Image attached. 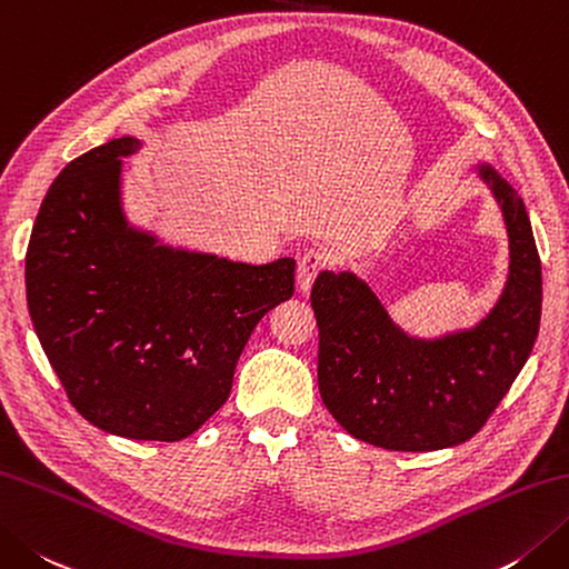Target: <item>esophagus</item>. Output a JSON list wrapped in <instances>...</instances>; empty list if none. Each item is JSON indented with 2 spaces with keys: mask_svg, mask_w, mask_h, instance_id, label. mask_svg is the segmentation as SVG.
<instances>
[{
  "mask_svg": "<svg viewBox=\"0 0 569 569\" xmlns=\"http://www.w3.org/2000/svg\"><path fill=\"white\" fill-rule=\"evenodd\" d=\"M326 266H328V253L318 247H310L300 253V259H298V288L300 291L303 293L310 291L316 276L326 269Z\"/></svg>",
  "mask_w": 569,
  "mask_h": 569,
  "instance_id": "1",
  "label": "esophagus"
}]
</instances>
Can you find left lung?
Listing matches in <instances>:
<instances>
[{
    "mask_svg": "<svg viewBox=\"0 0 569 569\" xmlns=\"http://www.w3.org/2000/svg\"><path fill=\"white\" fill-rule=\"evenodd\" d=\"M503 211L510 269L503 293L476 328L437 340L399 330L355 273L322 271L310 306L318 320V389L355 439L392 451H437L469 441L528 362L540 330L542 273L522 199L493 167H478Z\"/></svg>",
    "mask_w": 569,
    "mask_h": 569,
    "instance_id": "obj_1",
    "label": "left lung"
}]
</instances>
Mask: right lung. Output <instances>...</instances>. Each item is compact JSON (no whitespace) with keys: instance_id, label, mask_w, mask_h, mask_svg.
<instances>
[{"instance_id":"add662e5","label":"right lung","mask_w":569,"mask_h":569,"mask_svg":"<svg viewBox=\"0 0 569 569\" xmlns=\"http://www.w3.org/2000/svg\"><path fill=\"white\" fill-rule=\"evenodd\" d=\"M118 138L71 160L33 221L27 303L78 415L126 439L180 441L227 402L256 322L293 296V259L263 266L162 247L128 224Z\"/></svg>"}]
</instances>
